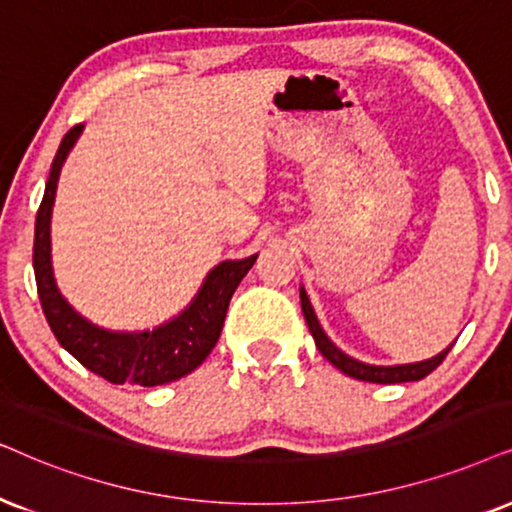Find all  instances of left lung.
Masks as SVG:
<instances>
[{
  "label": "left lung",
  "instance_id": "left-lung-1",
  "mask_svg": "<svg viewBox=\"0 0 512 512\" xmlns=\"http://www.w3.org/2000/svg\"><path fill=\"white\" fill-rule=\"evenodd\" d=\"M300 302H302V314L304 321H307L309 333L314 335L316 347L319 352L326 357L335 368H340L342 373L349 375V378H357V380H366V383H380V385H394V383H411V380H423L425 375H430L435 368L442 364L446 354H449L451 345L439 352L437 357L425 359V361H416V364H399V366H373V364H364V361H357L352 357H347L342 349H338L328 340V335L323 333L319 319H316L312 302H309L307 293L304 288H300Z\"/></svg>",
  "mask_w": 512,
  "mask_h": 512
}]
</instances>
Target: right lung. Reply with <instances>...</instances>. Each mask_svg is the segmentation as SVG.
<instances>
[{"label": "right lung", "mask_w": 512, "mask_h": 512, "mask_svg": "<svg viewBox=\"0 0 512 512\" xmlns=\"http://www.w3.org/2000/svg\"><path fill=\"white\" fill-rule=\"evenodd\" d=\"M82 134V125H75L58 146L47 189L35 219V248H32V267H35L37 293H40L42 312L47 316L49 328L63 349L87 366L89 371L106 378L113 385H165L184 378L203 364L205 357L217 345L222 333L226 309L238 283L248 274L257 255L245 260L219 262L205 276L198 295L189 307L172 321L153 331L141 333H115L94 326L70 307L61 290L56 288L54 269H51V208H54L56 184L61 167L66 163L70 148Z\"/></svg>", "instance_id": "right-lung-1"}]
</instances>
